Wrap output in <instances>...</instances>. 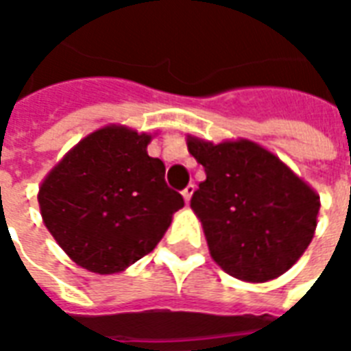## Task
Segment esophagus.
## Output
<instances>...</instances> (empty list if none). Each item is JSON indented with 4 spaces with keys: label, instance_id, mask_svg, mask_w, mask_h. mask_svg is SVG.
I'll use <instances>...</instances> for the list:
<instances>
[{
    "label": "esophagus",
    "instance_id": "34e87169",
    "mask_svg": "<svg viewBox=\"0 0 351 351\" xmlns=\"http://www.w3.org/2000/svg\"><path fill=\"white\" fill-rule=\"evenodd\" d=\"M193 191H195V186H193V184H188V186H186V188L182 190V195H184V199H186V203H190Z\"/></svg>",
    "mask_w": 351,
    "mask_h": 351
}]
</instances>
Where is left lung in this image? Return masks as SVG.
<instances>
[{
  "mask_svg": "<svg viewBox=\"0 0 351 351\" xmlns=\"http://www.w3.org/2000/svg\"><path fill=\"white\" fill-rule=\"evenodd\" d=\"M206 180L190 205L223 271L267 282L301 258L314 237L319 197L282 161L250 141H188Z\"/></svg>",
  "mask_w": 351,
  "mask_h": 351,
  "instance_id": "obj_1",
  "label": "left lung"
}]
</instances>
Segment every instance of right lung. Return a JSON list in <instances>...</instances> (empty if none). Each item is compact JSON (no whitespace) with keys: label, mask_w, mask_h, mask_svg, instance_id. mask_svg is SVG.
<instances>
[{"label":"right lung","mask_w":351,"mask_h":351,"mask_svg":"<svg viewBox=\"0 0 351 351\" xmlns=\"http://www.w3.org/2000/svg\"><path fill=\"white\" fill-rule=\"evenodd\" d=\"M150 135L103 128L52 169L39 190L43 220L80 267L123 271L156 248L184 199L165 182V165L150 158Z\"/></svg>","instance_id":"right-lung-1"}]
</instances>
